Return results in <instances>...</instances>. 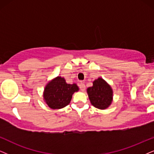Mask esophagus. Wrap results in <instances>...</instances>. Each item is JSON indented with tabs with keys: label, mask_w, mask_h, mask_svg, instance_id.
Wrapping results in <instances>:
<instances>
[{
	"label": "esophagus",
	"mask_w": 154,
	"mask_h": 154,
	"mask_svg": "<svg viewBox=\"0 0 154 154\" xmlns=\"http://www.w3.org/2000/svg\"><path fill=\"white\" fill-rule=\"evenodd\" d=\"M79 88H80V89L82 91H85V89H86V87H85V83L83 82H81L80 84H79Z\"/></svg>",
	"instance_id": "34e87169"
}]
</instances>
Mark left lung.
Returning <instances> with one entry per match:
<instances>
[{"mask_svg": "<svg viewBox=\"0 0 154 154\" xmlns=\"http://www.w3.org/2000/svg\"><path fill=\"white\" fill-rule=\"evenodd\" d=\"M87 93L91 104L100 109L108 108L112 102V89L102 78L93 82V86L87 89Z\"/></svg>", "mask_w": 154, "mask_h": 154, "instance_id": "8db88e82", "label": "left lung"}]
</instances>
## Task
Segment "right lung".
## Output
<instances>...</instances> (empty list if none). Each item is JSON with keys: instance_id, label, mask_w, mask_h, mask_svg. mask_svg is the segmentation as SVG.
Listing matches in <instances>:
<instances>
[{"instance_id": "1", "label": "right lung", "mask_w": 154, "mask_h": 154, "mask_svg": "<svg viewBox=\"0 0 154 154\" xmlns=\"http://www.w3.org/2000/svg\"><path fill=\"white\" fill-rule=\"evenodd\" d=\"M78 90L76 84H67L65 79L57 77L46 85L43 97L49 107L62 109L69 104L74 92Z\"/></svg>"}]
</instances>
